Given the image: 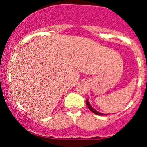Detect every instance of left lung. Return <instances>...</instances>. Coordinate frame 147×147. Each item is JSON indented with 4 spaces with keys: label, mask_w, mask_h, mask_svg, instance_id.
Returning <instances> with one entry per match:
<instances>
[{
    "label": "left lung",
    "mask_w": 147,
    "mask_h": 147,
    "mask_svg": "<svg viewBox=\"0 0 147 147\" xmlns=\"http://www.w3.org/2000/svg\"><path fill=\"white\" fill-rule=\"evenodd\" d=\"M86 103H87V107H88V108H89V109H90V111H91V112H92L93 113H94V114H95V115H106V114H103V113H101V112H98V111H97V110H96V109H94V108H93L91 106V105H90V102H89V100H88V99H87V102H86Z\"/></svg>",
    "instance_id": "8db88e82"
}]
</instances>
